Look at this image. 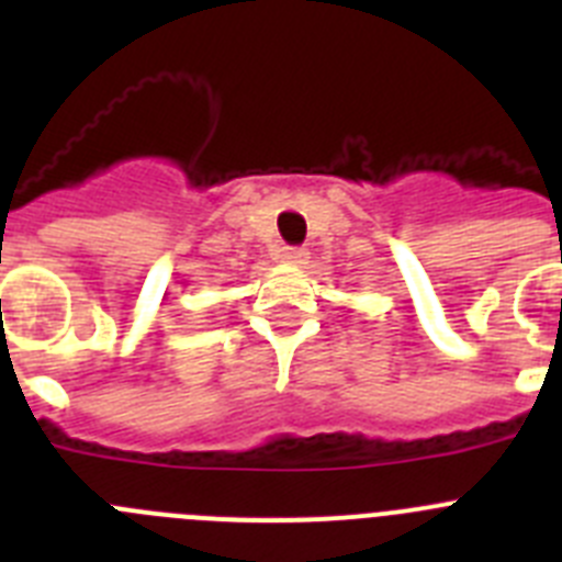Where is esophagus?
Returning <instances> with one entry per match:
<instances>
[{"label": "esophagus", "instance_id": "1", "mask_svg": "<svg viewBox=\"0 0 562 562\" xmlns=\"http://www.w3.org/2000/svg\"><path fill=\"white\" fill-rule=\"evenodd\" d=\"M281 261H284V265H292V267H301L310 261V252H306L304 247H286V250L281 252Z\"/></svg>", "mask_w": 562, "mask_h": 562}]
</instances>
